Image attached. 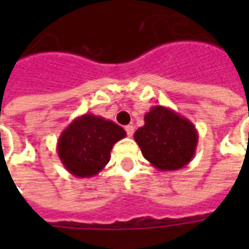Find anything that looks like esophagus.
<instances>
[{"mask_svg":"<svg viewBox=\"0 0 249 249\" xmlns=\"http://www.w3.org/2000/svg\"><path fill=\"white\" fill-rule=\"evenodd\" d=\"M125 130H126V135L129 136V137H132L133 133H135V126H133V125H126V126H125Z\"/></svg>","mask_w":249,"mask_h":249,"instance_id":"esophagus-1","label":"esophagus"}]
</instances>
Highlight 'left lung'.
<instances>
[{"mask_svg": "<svg viewBox=\"0 0 249 249\" xmlns=\"http://www.w3.org/2000/svg\"><path fill=\"white\" fill-rule=\"evenodd\" d=\"M133 137L151 165L159 171H178L192 161L198 133L191 120L168 107L155 105Z\"/></svg>", "mask_w": 249, "mask_h": 249, "instance_id": "1", "label": "left lung"}]
</instances>
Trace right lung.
Here are the masks:
<instances>
[{
    "instance_id": "1",
    "label": "right lung",
    "mask_w": 249,
    "mask_h": 249,
    "mask_svg": "<svg viewBox=\"0 0 249 249\" xmlns=\"http://www.w3.org/2000/svg\"><path fill=\"white\" fill-rule=\"evenodd\" d=\"M126 136L120 125L101 116H78L62 130L57 153L62 165L76 178H93L110 160L113 145Z\"/></svg>"
}]
</instances>
